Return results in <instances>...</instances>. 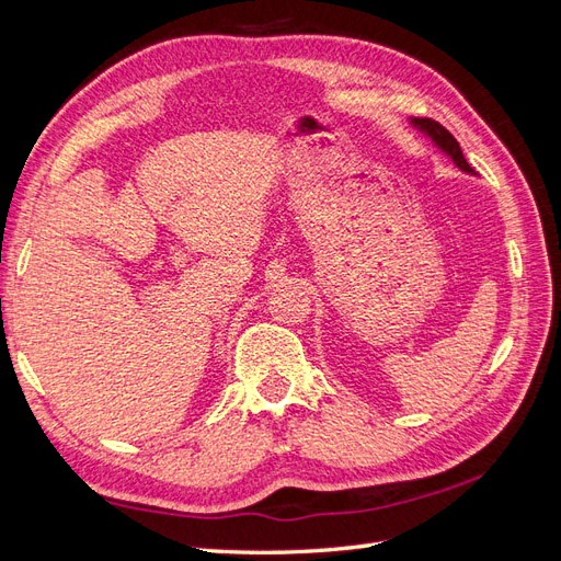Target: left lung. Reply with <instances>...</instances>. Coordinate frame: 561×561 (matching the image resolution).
Segmentation results:
<instances>
[{
  "instance_id": "8db88e82",
  "label": "left lung",
  "mask_w": 561,
  "mask_h": 561,
  "mask_svg": "<svg viewBox=\"0 0 561 561\" xmlns=\"http://www.w3.org/2000/svg\"><path fill=\"white\" fill-rule=\"evenodd\" d=\"M410 124H412L416 130H421L423 135H426V138H431V142H433L439 151H445V154H447L458 168H461L463 173L474 175L470 163H468L466 157H463L461 145L456 142V138H454V135H451L445 126H439L437 122H433V118H410Z\"/></svg>"
}]
</instances>
